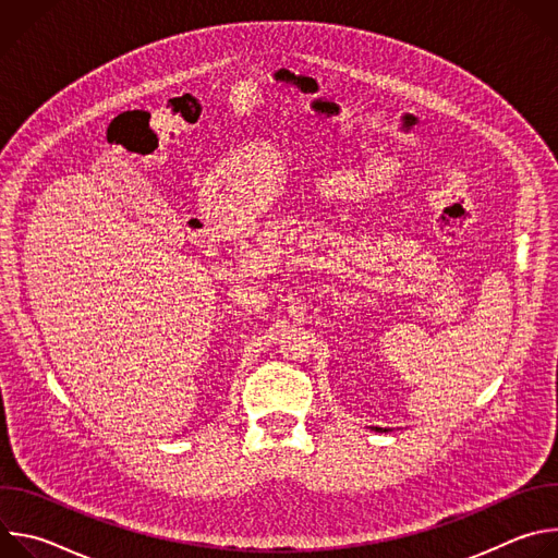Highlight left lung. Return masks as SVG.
Masks as SVG:
<instances>
[{
  "instance_id": "1",
  "label": "left lung",
  "mask_w": 558,
  "mask_h": 558,
  "mask_svg": "<svg viewBox=\"0 0 558 558\" xmlns=\"http://www.w3.org/2000/svg\"><path fill=\"white\" fill-rule=\"evenodd\" d=\"M371 430H375V433H388V428H377V426H371Z\"/></svg>"
}]
</instances>
